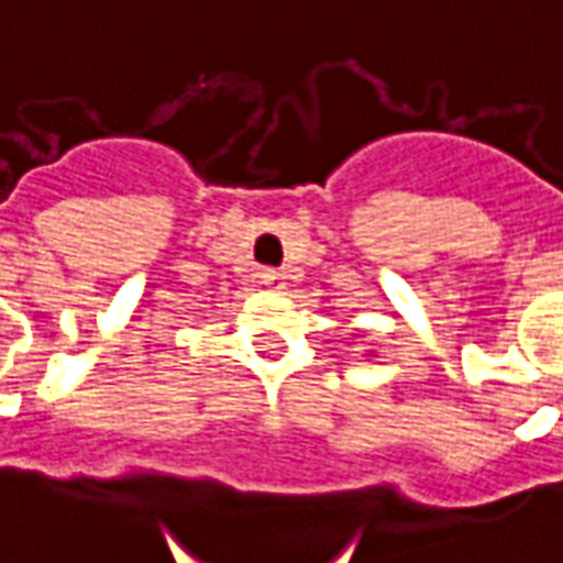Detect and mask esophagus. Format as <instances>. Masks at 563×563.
I'll return each instance as SVG.
<instances>
[{
  "label": "esophagus",
  "mask_w": 563,
  "mask_h": 563,
  "mask_svg": "<svg viewBox=\"0 0 563 563\" xmlns=\"http://www.w3.org/2000/svg\"><path fill=\"white\" fill-rule=\"evenodd\" d=\"M285 273H282V269H269V266H266V269H261V285H266V287H273V290H278V287H285Z\"/></svg>",
  "instance_id": "1"
}]
</instances>
